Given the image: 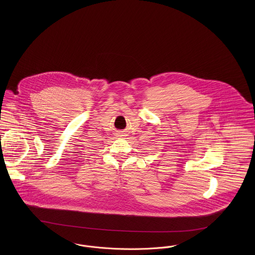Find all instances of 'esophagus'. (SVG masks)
I'll list each match as a JSON object with an SVG mask.
<instances>
[{"label": "esophagus", "instance_id": "esophagus-1", "mask_svg": "<svg viewBox=\"0 0 255 255\" xmlns=\"http://www.w3.org/2000/svg\"><path fill=\"white\" fill-rule=\"evenodd\" d=\"M119 135H120V136H122V132H119Z\"/></svg>", "mask_w": 255, "mask_h": 255}]
</instances>
